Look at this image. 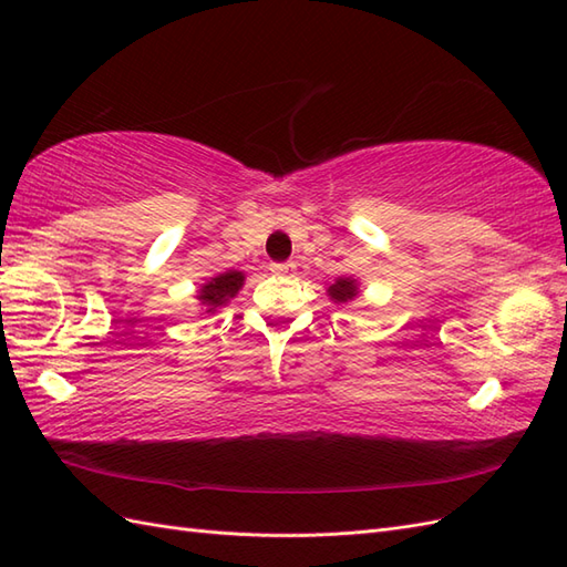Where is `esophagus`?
Masks as SVG:
<instances>
[{
    "instance_id": "obj_1",
    "label": "esophagus",
    "mask_w": 567,
    "mask_h": 567,
    "mask_svg": "<svg viewBox=\"0 0 567 567\" xmlns=\"http://www.w3.org/2000/svg\"><path fill=\"white\" fill-rule=\"evenodd\" d=\"M270 270H272V275H290L295 270V265L292 262H272Z\"/></svg>"
}]
</instances>
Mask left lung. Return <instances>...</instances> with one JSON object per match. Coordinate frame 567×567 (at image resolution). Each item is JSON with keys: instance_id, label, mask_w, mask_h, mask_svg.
Returning <instances> with one entry per match:
<instances>
[{"instance_id": "8db88e82", "label": "left lung", "mask_w": 567, "mask_h": 567, "mask_svg": "<svg viewBox=\"0 0 567 567\" xmlns=\"http://www.w3.org/2000/svg\"><path fill=\"white\" fill-rule=\"evenodd\" d=\"M355 295H358V287L351 277H341V280H336L329 287V297L336 299V302H348V299H353Z\"/></svg>"}]
</instances>
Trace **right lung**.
<instances>
[{"mask_svg":"<svg viewBox=\"0 0 567 567\" xmlns=\"http://www.w3.org/2000/svg\"><path fill=\"white\" fill-rule=\"evenodd\" d=\"M240 285H244V272L228 270L219 277H214L212 282H207L199 290L202 305H207V311H216V307H221V305L228 302V299L236 297V292L240 290Z\"/></svg>","mask_w":567,"mask_h":567,"instance_id":"add662e5","label":"right lung"}]
</instances>
